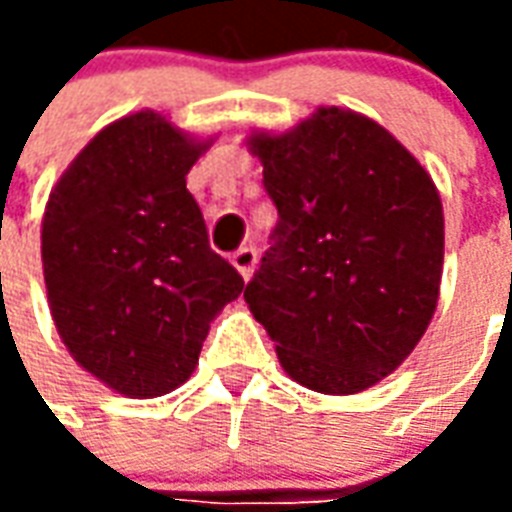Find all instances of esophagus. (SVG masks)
I'll use <instances>...</instances> for the list:
<instances>
[{
	"instance_id": "34e87169",
	"label": "esophagus",
	"mask_w": 512,
	"mask_h": 512,
	"mask_svg": "<svg viewBox=\"0 0 512 512\" xmlns=\"http://www.w3.org/2000/svg\"><path fill=\"white\" fill-rule=\"evenodd\" d=\"M233 266L244 279L252 277V274H255V266H257L255 249H252V246H241L238 252H233Z\"/></svg>"
}]
</instances>
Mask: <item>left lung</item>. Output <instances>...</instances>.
<instances>
[{
  "mask_svg": "<svg viewBox=\"0 0 512 512\" xmlns=\"http://www.w3.org/2000/svg\"><path fill=\"white\" fill-rule=\"evenodd\" d=\"M246 147L279 211L249 312L296 384L365 392L406 362L439 304V189L384 126L340 106L252 131Z\"/></svg>",
  "mask_w": 512,
  "mask_h": 512,
  "instance_id": "obj_1",
  "label": "left lung"
}]
</instances>
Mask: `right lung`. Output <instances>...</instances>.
Wrapping results in <instances>:
<instances>
[{"label": "right lung", "mask_w": 512, "mask_h": 512, "mask_svg": "<svg viewBox=\"0 0 512 512\" xmlns=\"http://www.w3.org/2000/svg\"><path fill=\"white\" fill-rule=\"evenodd\" d=\"M211 145L142 109L101 128L49 194L40 257L51 321L76 365L117 395L178 389L213 318L244 290L186 189Z\"/></svg>", "instance_id": "right-lung-1"}]
</instances>
